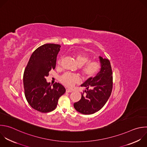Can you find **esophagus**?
I'll list each match as a JSON object with an SVG mask.
<instances>
[{"mask_svg":"<svg viewBox=\"0 0 147 147\" xmlns=\"http://www.w3.org/2000/svg\"><path fill=\"white\" fill-rule=\"evenodd\" d=\"M72 90L71 89H66V92H68V93H70V92H72Z\"/></svg>","mask_w":147,"mask_h":147,"instance_id":"1","label":"esophagus"}]
</instances>
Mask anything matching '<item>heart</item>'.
Masks as SVG:
<instances>
[{
    "label": "heart",
    "mask_w": 147,
    "mask_h": 147,
    "mask_svg": "<svg viewBox=\"0 0 147 147\" xmlns=\"http://www.w3.org/2000/svg\"><path fill=\"white\" fill-rule=\"evenodd\" d=\"M76 62L81 67V72L85 77L89 78L94 76L100 69V63L94 61H89V57L86 54L77 53L74 54ZM62 58L57 61V65H61ZM80 78L78 76L69 73L63 74L60 78L61 82L66 86L72 88L76 84L79 83Z\"/></svg>",
    "instance_id": "obj_1"
}]
</instances>
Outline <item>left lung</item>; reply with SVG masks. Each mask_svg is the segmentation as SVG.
Listing matches in <instances>:
<instances>
[{
    "instance_id": "obj_1",
    "label": "left lung",
    "mask_w": 147,
    "mask_h": 147,
    "mask_svg": "<svg viewBox=\"0 0 147 147\" xmlns=\"http://www.w3.org/2000/svg\"><path fill=\"white\" fill-rule=\"evenodd\" d=\"M100 69L94 77L89 78L81 86L86 90L81 93V99L74 103V109L79 113L92 114L99 111L106 103L113 89V73L108 59L99 57ZM89 87L91 89H88Z\"/></svg>"
}]
</instances>
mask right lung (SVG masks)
Instances as JSON below:
<instances>
[{
    "instance_id": "add662e5",
    "label": "right lung",
    "mask_w": 147,
    "mask_h": 147,
    "mask_svg": "<svg viewBox=\"0 0 147 147\" xmlns=\"http://www.w3.org/2000/svg\"><path fill=\"white\" fill-rule=\"evenodd\" d=\"M61 45L45 44L32 54L25 69L23 82L25 95L29 105L41 113H48L55 109L59 97L66 89L59 83L52 86L45 78L55 69L57 57Z\"/></svg>"
}]
</instances>
